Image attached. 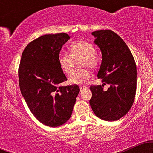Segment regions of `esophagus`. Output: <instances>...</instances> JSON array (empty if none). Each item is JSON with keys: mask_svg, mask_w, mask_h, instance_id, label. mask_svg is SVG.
Masks as SVG:
<instances>
[{"mask_svg": "<svg viewBox=\"0 0 153 153\" xmlns=\"http://www.w3.org/2000/svg\"><path fill=\"white\" fill-rule=\"evenodd\" d=\"M86 88H87V87H86V86H84V85H80V91H83L84 89H86Z\"/></svg>", "mask_w": 153, "mask_h": 153, "instance_id": "obj_1", "label": "esophagus"}]
</instances>
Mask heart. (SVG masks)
<instances>
[{
	"label": "heart",
	"mask_w": 153,
	"mask_h": 153,
	"mask_svg": "<svg viewBox=\"0 0 153 153\" xmlns=\"http://www.w3.org/2000/svg\"><path fill=\"white\" fill-rule=\"evenodd\" d=\"M70 53L59 52L57 56V62L59 68L65 74H69L73 70L75 60L81 59L80 65L82 68L88 67L95 68L97 66L98 60L96 57V50L91 43L85 41L74 42L70 45ZM91 78L90 71L86 68L77 70L71 73L68 81L71 84L82 85Z\"/></svg>",
	"instance_id": "heart-1"
}]
</instances>
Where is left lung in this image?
<instances>
[{"label":"left lung","mask_w":153,"mask_h":153,"mask_svg":"<svg viewBox=\"0 0 153 153\" xmlns=\"http://www.w3.org/2000/svg\"><path fill=\"white\" fill-rule=\"evenodd\" d=\"M94 44L102 54L97 77L102 85L91 86V107L96 117L114 122L129 111L134 101L137 88V67L131 51L118 34L111 30L92 32ZM110 84L106 91L102 87Z\"/></svg>","instance_id":"obj_1"}]
</instances>
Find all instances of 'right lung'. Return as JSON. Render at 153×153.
<instances>
[{"label": "right lung", "mask_w": 153, "mask_h": 153, "mask_svg": "<svg viewBox=\"0 0 153 153\" xmlns=\"http://www.w3.org/2000/svg\"><path fill=\"white\" fill-rule=\"evenodd\" d=\"M69 39L65 33L43 35L26 47L21 59V93L33 115L49 127H58L71 118L80 92L77 85H59L67 78L57 56Z\"/></svg>", "instance_id": "right-lung-1"}]
</instances>
